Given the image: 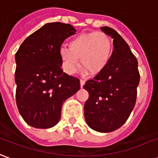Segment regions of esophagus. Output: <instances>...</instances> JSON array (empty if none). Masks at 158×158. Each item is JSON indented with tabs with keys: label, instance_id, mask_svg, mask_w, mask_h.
I'll use <instances>...</instances> for the list:
<instances>
[{
	"label": "esophagus",
	"instance_id": "34e87169",
	"mask_svg": "<svg viewBox=\"0 0 158 158\" xmlns=\"http://www.w3.org/2000/svg\"><path fill=\"white\" fill-rule=\"evenodd\" d=\"M80 84H81V87L82 88V87H83V85L85 84V80H83V79H81V80H80Z\"/></svg>",
	"mask_w": 158,
	"mask_h": 158
}]
</instances>
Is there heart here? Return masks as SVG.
Segmentation results:
<instances>
[{"mask_svg":"<svg viewBox=\"0 0 158 158\" xmlns=\"http://www.w3.org/2000/svg\"><path fill=\"white\" fill-rule=\"evenodd\" d=\"M68 48L59 49V58L64 72L74 74L80 63L88 73L97 75L102 72L111 58L113 41L109 35L92 31L81 33L68 43Z\"/></svg>","mask_w":158,"mask_h":158,"instance_id":"heart-1","label":"heart"}]
</instances>
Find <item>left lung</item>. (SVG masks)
Wrapping results in <instances>:
<instances>
[{"label":"left lung","mask_w":158,"mask_h":158,"mask_svg":"<svg viewBox=\"0 0 158 158\" xmlns=\"http://www.w3.org/2000/svg\"><path fill=\"white\" fill-rule=\"evenodd\" d=\"M100 30L113 38L114 50L105 70L83 86L89 94L84 117L92 129L109 133L122 127L130 116L140 77L138 61L123 38L112 28Z\"/></svg>","instance_id":"1"}]
</instances>
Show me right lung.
<instances>
[{
	"mask_svg": "<svg viewBox=\"0 0 158 158\" xmlns=\"http://www.w3.org/2000/svg\"><path fill=\"white\" fill-rule=\"evenodd\" d=\"M69 23H46L29 35L15 55L16 103L25 123L36 128L55 126L63 103L81 86L61 69L59 49L76 33Z\"/></svg>",
	"mask_w": 158,
	"mask_h": 158,
	"instance_id": "add662e5",
	"label": "right lung"
}]
</instances>
